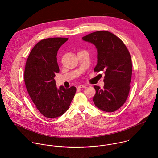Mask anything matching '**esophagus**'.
Wrapping results in <instances>:
<instances>
[{"label":"esophagus","mask_w":158,"mask_h":158,"mask_svg":"<svg viewBox=\"0 0 158 158\" xmlns=\"http://www.w3.org/2000/svg\"><path fill=\"white\" fill-rule=\"evenodd\" d=\"M77 87L79 89H84V88L85 87V85H78Z\"/></svg>","instance_id":"34e87169"}]
</instances>
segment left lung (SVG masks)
I'll list each match as a JSON object with an SVG mask.
<instances>
[{"instance_id": "obj_1", "label": "left lung", "mask_w": 158, "mask_h": 158, "mask_svg": "<svg viewBox=\"0 0 158 158\" xmlns=\"http://www.w3.org/2000/svg\"><path fill=\"white\" fill-rule=\"evenodd\" d=\"M82 39L97 49L98 63L94 71H104V87L94 86V103L103 111L114 112L124 104L129 93L132 76L129 52L119 37L108 31H97Z\"/></svg>"}]
</instances>
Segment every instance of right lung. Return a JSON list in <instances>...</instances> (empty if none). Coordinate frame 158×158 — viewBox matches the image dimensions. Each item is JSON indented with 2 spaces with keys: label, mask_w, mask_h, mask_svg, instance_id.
Here are the masks:
<instances>
[{
  "label": "right lung",
  "mask_w": 158,
  "mask_h": 158,
  "mask_svg": "<svg viewBox=\"0 0 158 158\" xmlns=\"http://www.w3.org/2000/svg\"><path fill=\"white\" fill-rule=\"evenodd\" d=\"M68 38H48L39 41L32 49L26 64L24 81L28 93L40 113L56 118L68 110L76 88L56 87L54 77L59 72L57 51Z\"/></svg>",
  "instance_id": "1"
}]
</instances>
